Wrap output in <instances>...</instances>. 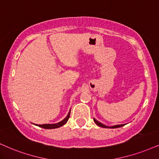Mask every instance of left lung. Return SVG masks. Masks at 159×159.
I'll return each mask as SVG.
<instances>
[{
  "label": "left lung",
  "instance_id": "obj_1",
  "mask_svg": "<svg viewBox=\"0 0 159 159\" xmlns=\"http://www.w3.org/2000/svg\"><path fill=\"white\" fill-rule=\"evenodd\" d=\"M93 120H94V122H95V124L97 125L100 126V127H102V128H120V127H122V126H124V125H125V124H123V125H114V126H106V125H103V123H101V122H98V120H96L95 119H94V118Z\"/></svg>",
  "mask_w": 159,
  "mask_h": 159
}]
</instances>
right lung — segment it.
<instances>
[{
	"instance_id": "1",
	"label": "right lung",
	"mask_w": 159,
	"mask_h": 159,
	"mask_svg": "<svg viewBox=\"0 0 159 159\" xmlns=\"http://www.w3.org/2000/svg\"><path fill=\"white\" fill-rule=\"evenodd\" d=\"M70 110L68 113L67 116L62 121L58 122V123L56 124H43V125H38L39 127H41L43 128H45V129H54V128H57L61 127V126L64 125L66 124V122H67V120H69L70 118Z\"/></svg>"
}]
</instances>
